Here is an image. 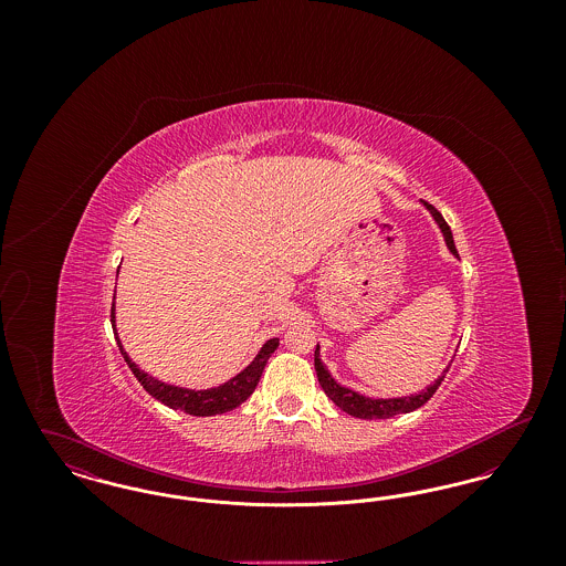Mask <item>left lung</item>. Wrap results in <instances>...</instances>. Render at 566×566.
<instances>
[{
  "mask_svg": "<svg viewBox=\"0 0 566 566\" xmlns=\"http://www.w3.org/2000/svg\"><path fill=\"white\" fill-rule=\"evenodd\" d=\"M424 206H427V210H429L432 218H434L437 227L441 229L448 250L458 259L457 245H454V238H452V231H450L448 222L443 220V216L439 214L432 206H429V203H424ZM314 367H316V376H318V381H321V386H323L324 395H326L333 403L337 405L339 409H344L346 413H350L354 418H363V420L392 418V416L409 413V411L422 407V405L427 403L432 395L437 392V388L441 386L443 377H446L448 369H450V365H448V367L441 371V376L432 381L431 386H427L424 390H420V392H416V395L390 397V399H379V397H377V399H374V397H365V395H360V392H356V390H352V388L342 386L335 377L331 376L328 369H326V365L323 363V358H321V346H316V352H314Z\"/></svg>",
  "mask_w": 566,
  "mask_h": 566,
  "instance_id": "8db88e82",
  "label": "left lung"
}]
</instances>
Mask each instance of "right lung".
Masks as SVG:
<instances>
[{
    "label": "right lung",
    "mask_w": 566,
    "mask_h": 566,
    "mask_svg": "<svg viewBox=\"0 0 566 566\" xmlns=\"http://www.w3.org/2000/svg\"><path fill=\"white\" fill-rule=\"evenodd\" d=\"M116 310H114V303H112V328H114V337H116V344H118V350L123 354L125 363L129 365V369L134 371V376L137 377V381L144 386V390L148 395H153L157 401H161L163 405L171 407V409H180L185 413L190 416H218V413H224V411H231L254 392L259 379L263 376V369L270 360L271 354L275 352V348L280 346V339L277 337H271L263 348L259 350V354L254 356V360L240 371L238 376L231 377L229 381L214 386V388H206V390H192V388H182V386H174V384H165L157 377L148 376L146 371H142L134 360L129 358L127 350L123 348L120 339H118V333H116Z\"/></svg>",
    "instance_id": "1"
}]
</instances>
